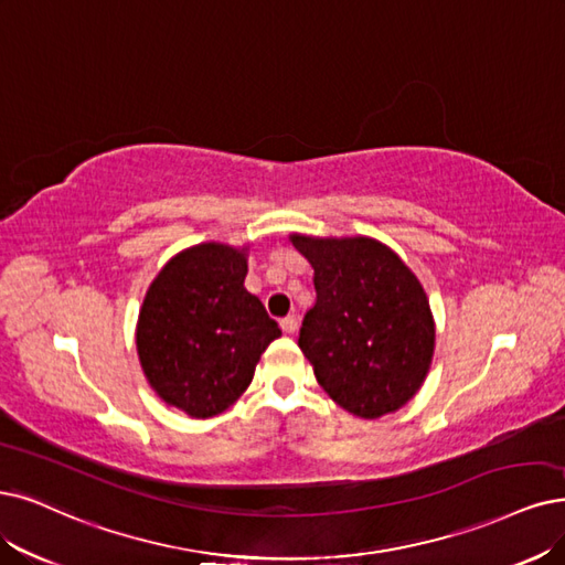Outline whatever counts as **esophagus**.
<instances>
[{"instance_id": "34e87169", "label": "esophagus", "mask_w": 565, "mask_h": 565, "mask_svg": "<svg viewBox=\"0 0 565 565\" xmlns=\"http://www.w3.org/2000/svg\"><path fill=\"white\" fill-rule=\"evenodd\" d=\"M298 326H300L298 317H286V319H281V330L286 332V335H294V332L298 330Z\"/></svg>"}]
</instances>
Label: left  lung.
<instances>
[{
    "label": "left lung",
    "instance_id": "8db88e82",
    "mask_svg": "<svg viewBox=\"0 0 565 565\" xmlns=\"http://www.w3.org/2000/svg\"><path fill=\"white\" fill-rule=\"evenodd\" d=\"M288 239L315 269L317 305L298 344L317 382L356 419L398 412L424 386L435 353L424 284L391 246L367 235Z\"/></svg>",
    "mask_w": 565,
    "mask_h": 565
}]
</instances>
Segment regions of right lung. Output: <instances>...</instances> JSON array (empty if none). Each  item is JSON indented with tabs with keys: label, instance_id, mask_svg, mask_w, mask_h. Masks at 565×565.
Instances as JSON below:
<instances>
[{
	"label": "right lung",
	"instance_id": "add662e5",
	"mask_svg": "<svg viewBox=\"0 0 565 565\" xmlns=\"http://www.w3.org/2000/svg\"><path fill=\"white\" fill-rule=\"evenodd\" d=\"M248 244L202 242L179 250L146 290L135 328L143 377L158 398L193 419L237 403L263 351L281 338L248 294Z\"/></svg>",
	"mask_w": 565,
	"mask_h": 565
}]
</instances>
